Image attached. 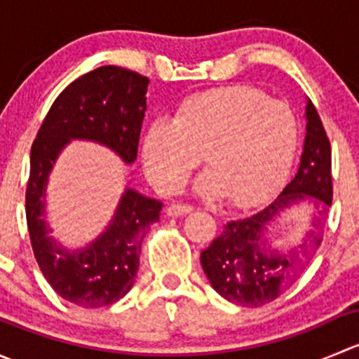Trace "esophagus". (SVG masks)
<instances>
[{"instance_id": "obj_1", "label": "esophagus", "mask_w": 359, "mask_h": 359, "mask_svg": "<svg viewBox=\"0 0 359 359\" xmlns=\"http://www.w3.org/2000/svg\"><path fill=\"white\" fill-rule=\"evenodd\" d=\"M193 212V206L191 205H184V203H173L166 208V213L170 217H180V215H186V213Z\"/></svg>"}]
</instances>
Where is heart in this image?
<instances>
[{"label": "heart", "mask_w": 359, "mask_h": 359, "mask_svg": "<svg viewBox=\"0 0 359 359\" xmlns=\"http://www.w3.org/2000/svg\"><path fill=\"white\" fill-rule=\"evenodd\" d=\"M299 133V118L283 100L250 86L213 90L184 100L172 121L154 119L147 126L142 163L159 191L177 193L205 154L210 172L198 189L250 206L285 182Z\"/></svg>", "instance_id": "obj_1"}]
</instances>
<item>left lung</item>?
I'll list each match as a JSON object with an SVG mask.
<instances>
[{"label": "left lung", "instance_id": "left-lung-1", "mask_svg": "<svg viewBox=\"0 0 359 359\" xmlns=\"http://www.w3.org/2000/svg\"><path fill=\"white\" fill-rule=\"evenodd\" d=\"M306 119L304 151L293 179L262 210L224 224L219 236L201 252L206 278L231 302L257 307L278 299L302 273L323 240L321 231H311L299 248L287 253L266 240L271 224L292 206L309 201L323 217L332 206V147L311 100L306 104Z\"/></svg>", "mask_w": 359, "mask_h": 359}]
</instances>
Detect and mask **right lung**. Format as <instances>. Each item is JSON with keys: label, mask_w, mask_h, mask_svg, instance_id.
<instances>
[{"label": "right lung", "mask_w": 359, "mask_h": 359, "mask_svg": "<svg viewBox=\"0 0 359 359\" xmlns=\"http://www.w3.org/2000/svg\"><path fill=\"white\" fill-rule=\"evenodd\" d=\"M149 79L130 69L102 66L74 79L43 119L31 147L25 217L36 262L62 299L81 307L114 304L133 287L149 224L163 203L126 187L107 229L88 247L69 252L50 236L45 219L48 175L72 139L93 140L125 163L137 158Z\"/></svg>", "instance_id": "right-lung-1"}]
</instances>
